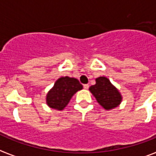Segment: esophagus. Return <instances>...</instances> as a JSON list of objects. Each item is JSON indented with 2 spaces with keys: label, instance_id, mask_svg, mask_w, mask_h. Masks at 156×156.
Here are the masks:
<instances>
[{
  "label": "esophagus",
  "instance_id": "obj_1",
  "mask_svg": "<svg viewBox=\"0 0 156 156\" xmlns=\"http://www.w3.org/2000/svg\"><path fill=\"white\" fill-rule=\"evenodd\" d=\"M83 88H84L85 90H87L88 88H89V85H88V84H84V85H83Z\"/></svg>",
  "mask_w": 156,
  "mask_h": 156
}]
</instances>
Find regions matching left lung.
<instances>
[{
    "label": "left lung",
    "mask_w": 156,
    "mask_h": 156,
    "mask_svg": "<svg viewBox=\"0 0 156 156\" xmlns=\"http://www.w3.org/2000/svg\"><path fill=\"white\" fill-rule=\"evenodd\" d=\"M89 90L100 105L106 110L115 108L122 101V96L119 90L105 76L97 78L96 83L90 86Z\"/></svg>",
    "instance_id": "1"
}]
</instances>
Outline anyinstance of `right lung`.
Returning <instances> with one entry per match:
<instances>
[{
    "instance_id": "obj_1",
    "label": "right lung",
    "mask_w": 156,
    "mask_h": 156,
    "mask_svg": "<svg viewBox=\"0 0 156 156\" xmlns=\"http://www.w3.org/2000/svg\"><path fill=\"white\" fill-rule=\"evenodd\" d=\"M82 89V84L78 80L69 76L61 77L48 91L46 97L47 104L50 108L55 109H64L72 97Z\"/></svg>"
}]
</instances>
